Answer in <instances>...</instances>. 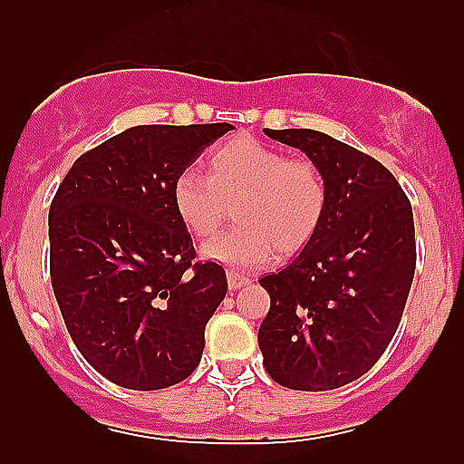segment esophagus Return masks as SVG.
<instances>
[{"label": "esophagus", "mask_w": 464, "mask_h": 464, "mask_svg": "<svg viewBox=\"0 0 464 464\" xmlns=\"http://www.w3.org/2000/svg\"><path fill=\"white\" fill-rule=\"evenodd\" d=\"M251 280L246 278V276H242V274H236V271H228V287L233 289V292H236V289H240V287H245V285H249Z\"/></svg>", "instance_id": "obj_1"}]
</instances>
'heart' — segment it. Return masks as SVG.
<instances>
[{
    "label": "heart",
    "mask_w": 464,
    "mask_h": 464,
    "mask_svg": "<svg viewBox=\"0 0 464 464\" xmlns=\"http://www.w3.org/2000/svg\"><path fill=\"white\" fill-rule=\"evenodd\" d=\"M172 206L186 231L213 237L236 213V228L204 246V258L231 269H260L274 256L294 258L321 233L330 186L314 159L287 157L254 137H236L206 157V175L184 170Z\"/></svg>",
    "instance_id": "1"
}]
</instances>
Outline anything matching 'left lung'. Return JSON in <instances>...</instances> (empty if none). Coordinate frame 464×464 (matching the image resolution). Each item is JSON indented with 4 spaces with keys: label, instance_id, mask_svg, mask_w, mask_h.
Here are the masks:
<instances>
[{
    "label": "left lung",
    "instance_id": "1",
    "mask_svg": "<svg viewBox=\"0 0 464 464\" xmlns=\"http://www.w3.org/2000/svg\"><path fill=\"white\" fill-rule=\"evenodd\" d=\"M325 172L330 208L316 240L260 278L265 371L292 391H334L366 375L395 336L415 274L411 202L377 159L316 130H269Z\"/></svg>",
    "mask_w": 464,
    "mask_h": 464
}]
</instances>
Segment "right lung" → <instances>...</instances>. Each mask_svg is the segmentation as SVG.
I'll list each match as a JSON object with an SVG mask.
<instances>
[{"label":"right lung","instance_id":"add662e5","mask_svg":"<svg viewBox=\"0 0 464 464\" xmlns=\"http://www.w3.org/2000/svg\"><path fill=\"white\" fill-rule=\"evenodd\" d=\"M233 130L137 125L81 154L49 208L51 285L73 343L132 391L184 382L227 296L218 262H198L172 184Z\"/></svg>","mask_w":464,"mask_h":464}]
</instances>
